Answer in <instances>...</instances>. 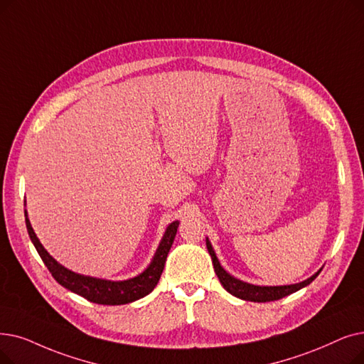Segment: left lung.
<instances>
[{
  "label": "left lung",
  "instance_id": "obj_1",
  "mask_svg": "<svg viewBox=\"0 0 364 364\" xmlns=\"http://www.w3.org/2000/svg\"><path fill=\"white\" fill-rule=\"evenodd\" d=\"M207 248H208V252L210 256L213 259V264H214V271L221 282V286L225 287L226 291H229L230 294L240 297V299H244V300H251V302H272V300H278V299H282L286 297L300 289H304L305 286H308V284H311L315 278L318 277V274L321 272V269L312 275L311 278H308L306 281L304 282H299V284H291V286H279V287H260V286H252V284H247L244 281H240L233 278L232 275H229L223 267L220 266V262L215 256V252L207 238Z\"/></svg>",
  "mask_w": 364,
  "mask_h": 364
}]
</instances>
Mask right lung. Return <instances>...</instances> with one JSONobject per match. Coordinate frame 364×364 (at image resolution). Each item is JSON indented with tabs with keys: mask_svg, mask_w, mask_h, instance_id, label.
<instances>
[{
	"mask_svg": "<svg viewBox=\"0 0 364 364\" xmlns=\"http://www.w3.org/2000/svg\"><path fill=\"white\" fill-rule=\"evenodd\" d=\"M25 221H26L29 238L33 241L36 250L38 251L41 260L47 266V269L50 271L52 277L60 284L62 287H65L73 293L80 294L82 297L90 300V302L100 304V305L131 304L134 300H138L151 293L161 279L164 266L166 262V256L172 247V242H173V238H176L177 228H178V221H173V223L168 226L162 238V242L159 248H157L150 266L143 274H139L138 277L126 279V281H107V279L78 275L73 271H68L67 267H64L62 264H59L40 244L37 235L34 233L33 228H31L26 214H25Z\"/></svg>",
	"mask_w": 364,
	"mask_h": 364,
	"instance_id": "right-lung-1",
	"label": "right lung"
}]
</instances>
